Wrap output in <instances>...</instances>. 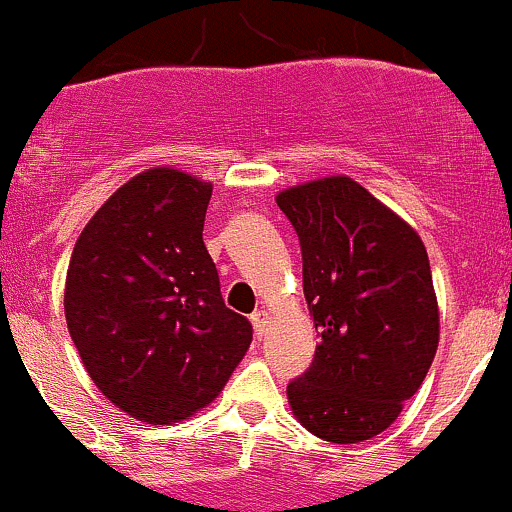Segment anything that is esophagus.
<instances>
[{"mask_svg": "<svg viewBox=\"0 0 512 512\" xmlns=\"http://www.w3.org/2000/svg\"><path fill=\"white\" fill-rule=\"evenodd\" d=\"M250 321H252V326H255V333H257V338L262 336V333H265V326H267V311H262V309H257L255 314L250 316Z\"/></svg>", "mask_w": 512, "mask_h": 512, "instance_id": "34e87169", "label": "esophagus"}]
</instances>
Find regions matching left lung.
<instances>
[{
    "mask_svg": "<svg viewBox=\"0 0 512 512\" xmlns=\"http://www.w3.org/2000/svg\"><path fill=\"white\" fill-rule=\"evenodd\" d=\"M277 206L294 225L304 297L321 343L287 385L319 439L358 444L385 432L427 378L439 309L424 242L348 176L292 186Z\"/></svg>",
    "mask_w": 512,
    "mask_h": 512,
    "instance_id": "1",
    "label": "left lung"
}]
</instances>
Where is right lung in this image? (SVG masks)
<instances>
[{"mask_svg": "<svg viewBox=\"0 0 512 512\" xmlns=\"http://www.w3.org/2000/svg\"><path fill=\"white\" fill-rule=\"evenodd\" d=\"M211 193L179 169H147L75 240L68 331L102 395L139 422H181L206 407L252 343L203 245Z\"/></svg>", "mask_w": 512, "mask_h": 512, "instance_id": "add662e5", "label": "right lung"}]
</instances>
